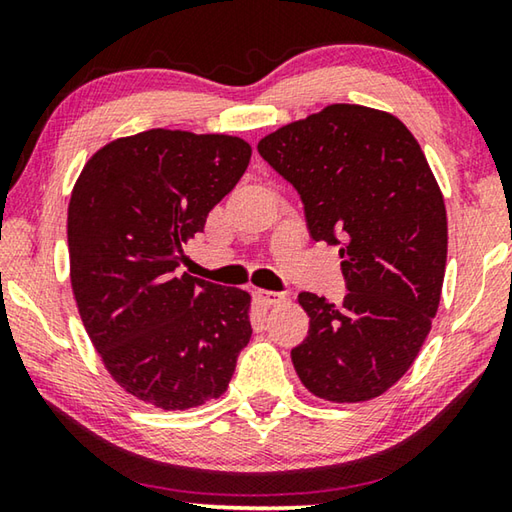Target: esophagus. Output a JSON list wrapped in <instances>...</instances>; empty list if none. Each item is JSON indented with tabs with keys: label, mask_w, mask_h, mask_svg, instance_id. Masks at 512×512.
Wrapping results in <instances>:
<instances>
[{
	"label": "esophagus",
	"mask_w": 512,
	"mask_h": 512,
	"mask_svg": "<svg viewBox=\"0 0 512 512\" xmlns=\"http://www.w3.org/2000/svg\"><path fill=\"white\" fill-rule=\"evenodd\" d=\"M255 298H257L259 302H262L264 307H275V305H280V302L287 300V296H284V293L264 291V289H257V291H255Z\"/></svg>",
	"instance_id": "obj_1"
}]
</instances>
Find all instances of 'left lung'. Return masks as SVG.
Segmentation results:
<instances>
[{"label":"left lung","mask_w":512,"mask_h":512,"mask_svg":"<svg viewBox=\"0 0 512 512\" xmlns=\"http://www.w3.org/2000/svg\"><path fill=\"white\" fill-rule=\"evenodd\" d=\"M257 151L296 187L311 239L339 246L350 291L343 305L298 296V377L329 402L372 400L411 368L438 311L447 214L427 158L400 119L350 103L277 128Z\"/></svg>","instance_id":"left-lung-1"}]
</instances>
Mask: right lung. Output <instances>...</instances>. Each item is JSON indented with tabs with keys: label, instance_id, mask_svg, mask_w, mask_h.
<instances>
[{
	"label": "right lung",
	"instance_id": "right-lung-1",
	"mask_svg": "<svg viewBox=\"0 0 512 512\" xmlns=\"http://www.w3.org/2000/svg\"><path fill=\"white\" fill-rule=\"evenodd\" d=\"M248 160L239 137L153 128L103 146L81 171L67 212L74 298L137 400L167 411L216 400L250 341L246 291L176 271Z\"/></svg>",
	"mask_w": 512,
	"mask_h": 512
}]
</instances>
